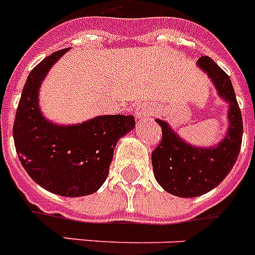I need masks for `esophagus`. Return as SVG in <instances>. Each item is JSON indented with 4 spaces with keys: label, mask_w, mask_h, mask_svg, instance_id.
<instances>
[{
    "label": "esophagus",
    "mask_w": 255,
    "mask_h": 255,
    "mask_svg": "<svg viewBox=\"0 0 255 255\" xmlns=\"http://www.w3.org/2000/svg\"><path fill=\"white\" fill-rule=\"evenodd\" d=\"M134 115H136V119H138V121H145L149 117H152V113H150V109L146 105H138L134 110Z\"/></svg>",
    "instance_id": "obj_1"
}]
</instances>
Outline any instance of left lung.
Masks as SVG:
<instances>
[{
  "label": "left lung",
  "instance_id": "8db88e82",
  "mask_svg": "<svg viewBox=\"0 0 255 255\" xmlns=\"http://www.w3.org/2000/svg\"><path fill=\"white\" fill-rule=\"evenodd\" d=\"M196 65L214 84L217 94L228 103V129L212 146H196L185 141L166 121L156 119L162 140L152 153L154 178L171 195L195 198L220 185L235 166L242 142V117L229 76L208 56Z\"/></svg>",
  "mask_w": 255,
  "mask_h": 255
}]
</instances>
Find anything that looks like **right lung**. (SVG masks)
I'll return each mask as SVG.
<instances>
[{
    "mask_svg": "<svg viewBox=\"0 0 255 255\" xmlns=\"http://www.w3.org/2000/svg\"><path fill=\"white\" fill-rule=\"evenodd\" d=\"M68 49L31 70L16 109L13 137L27 174L49 192L90 195L105 183L119 138L134 128L132 115H99L78 124H57L43 115L39 90L49 69Z\"/></svg>",
    "mask_w": 255,
    "mask_h": 255,
    "instance_id": "right-lung-1",
    "label": "right lung"
}]
</instances>
